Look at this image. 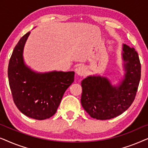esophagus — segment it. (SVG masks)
<instances>
[{
	"label": "esophagus",
	"instance_id": "esophagus-1",
	"mask_svg": "<svg viewBox=\"0 0 148 148\" xmlns=\"http://www.w3.org/2000/svg\"><path fill=\"white\" fill-rule=\"evenodd\" d=\"M75 72L78 75L84 76L87 73V70L84 66H78L75 69Z\"/></svg>",
	"mask_w": 148,
	"mask_h": 148
}]
</instances>
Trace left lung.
<instances>
[{
  "label": "left lung",
  "instance_id": "1",
  "mask_svg": "<svg viewBox=\"0 0 148 148\" xmlns=\"http://www.w3.org/2000/svg\"><path fill=\"white\" fill-rule=\"evenodd\" d=\"M126 73L118 86H112L106 77L89 76L82 82L81 103L91 117L98 120L114 118L128 109L136 96L141 79V63L137 52L123 46Z\"/></svg>",
  "mask_w": 148,
  "mask_h": 148
}]
</instances>
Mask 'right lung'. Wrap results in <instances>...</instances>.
Listing matches in <instances>:
<instances>
[{
  "mask_svg": "<svg viewBox=\"0 0 148 148\" xmlns=\"http://www.w3.org/2000/svg\"><path fill=\"white\" fill-rule=\"evenodd\" d=\"M30 32L19 40L8 66V77L16 106L30 118L44 120L55 114L64 93L74 82V71L38 73L24 64L23 50Z\"/></svg>",
  "mask_w": 148,
  "mask_h": 148,
  "instance_id": "right-lung-1",
  "label": "right lung"
}]
</instances>
